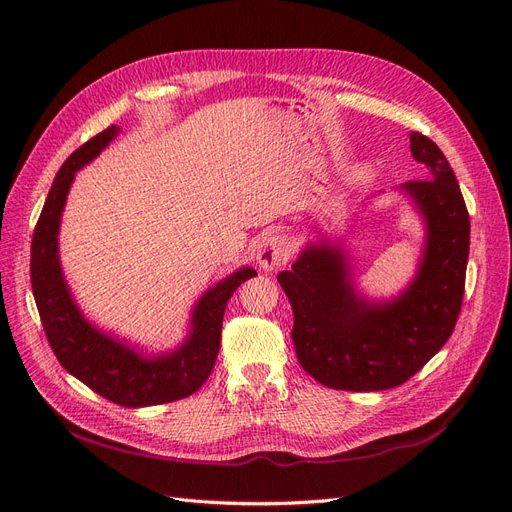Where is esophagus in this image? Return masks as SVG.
I'll list each match as a JSON object with an SVG mask.
<instances>
[{"mask_svg": "<svg viewBox=\"0 0 512 512\" xmlns=\"http://www.w3.org/2000/svg\"><path fill=\"white\" fill-rule=\"evenodd\" d=\"M288 259H291V242L284 234H270L263 238L257 249V261L263 270H278Z\"/></svg>", "mask_w": 512, "mask_h": 512, "instance_id": "1", "label": "esophagus"}]
</instances>
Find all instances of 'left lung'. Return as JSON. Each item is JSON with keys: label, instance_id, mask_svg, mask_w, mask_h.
<instances>
[{"label": "left lung", "instance_id": "8db88e82", "mask_svg": "<svg viewBox=\"0 0 512 512\" xmlns=\"http://www.w3.org/2000/svg\"><path fill=\"white\" fill-rule=\"evenodd\" d=\"M429 177L404 184L427 221V247L408 291L385 305L355 297L343 255L311 244L280 272L293 307V343L307 374L330 389L383 391L406 383L452 337L464 297L471 221L439 146L410 133Z\"/></svg>", "mask_w": 512, "mask_h": 512}]
</instances>
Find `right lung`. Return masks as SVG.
<instances>
[{
    "label": "right lung",
    "instance_id": "right-lung-1",
    "mask_svg": "<svg viewBox=\"0 0 512 512\" xmlns=\"http://www.w3.org/2000/svg\"><path fill=\"white\" fill-rule=\"evenodd\" d=\"M117 131L115 125L100 131L79 146L56 173L33 232L31 286L43 330L62 368L108 402L142 408L184 399L203 387L217 360L226 305L236 288L257 272L242 268L207 291L194 307L190 339L163 358L146 360L83 320L58 263L60 213L75 171L90 163Z\"/></svg>",
    "mask_w": 512,
    "mask_h": 512
}]
</instances>
